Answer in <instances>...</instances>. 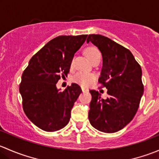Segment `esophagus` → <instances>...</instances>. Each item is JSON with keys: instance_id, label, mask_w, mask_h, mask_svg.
I'll use <instances>...</instances> for the list:
<instances>
[{"instance_id": "obj_1", "label": "esophagus", "mask_w": 159, "mask_h": 159, "mask_svg": "<svg viewBox=\"0 0 159 159\" xmlns=\"http://www.w3.org/2000/svg\"><path fill=\"white\" fill-rule=\"evenodd\" d=\"M81 91H82V92H87V91H89V89H85V88L81 87Z\"/></svg>"}]
</instances>
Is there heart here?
Instances as JSON below:
<instances>
[{"instance_id":"obj_1","label":"heart","mask_w":159,"mask_h":159,"mask_svg":"<svg viewBox=\"0 0 159 159\" xmlns=\"http://www.w3.org/2000/svg\"><path fill=\"white\" fill-rule=\"evenodd\" d=\"M100 54V51L95 47H89L85 50V54L90 61H92L98 54ZM94 80V75L88 72L80 71L75 74L72 78V81L81 86H89Z\"/></svg>"}]
</instances>
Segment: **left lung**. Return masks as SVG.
<instances>
[{"label":"left lung","instance_id":"left-lung-1","mask_svg":"<svg viewBox=\"0 0 159 159\" xmlns=\"http://www.w3.org/2000/svg\"><path fill=\"white\" fill-rule=\"evenodd\" d=\"M91 41L102 54L98 82L108 89L103 99L95 90L91 94L89 121L98 131L114 133L122 129L133 119L144 92L142 68L129 49L101 34H89Z\"/></svg>","mask_w":159,"mask_h":159}]
</instances>
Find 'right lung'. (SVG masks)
Listing matches in <instances>:
<instances>
[{
  "mask_svg": "<svg viewBox=\"0 0 159 159\" xmlns=\"http://www.w3.org/2000/svg\"><path fill=\"white\" fill-rule=\"evenodd\" d=\"M87 34L62 35L51 40L30 58L19 87L25 115L39 129L55 131L68 125L70 111L81 93L73 83L63 91L56 84L67 76L74 55Z\"/></svg>",
  "mask_w": 159,
  "mask_h": 159,
  "instance_id": "add662e5",
  "label": "right lung"
}]
</instances>
